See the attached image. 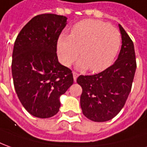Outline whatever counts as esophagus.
<instances>
[{"label": "esophagus", "mask_w": 147, "mask_h": 147, "mask_svg": "<svg viewBox=\"0 0 147 147\" xmlns=\"http://www.w3.org/2000/svg\"><path fill=\"white\" fill-rule=\"evenodd\" d=\"M78 73H76V72H73V76H74V82L77 81V78H78Z\"/></svg>", "instance_id": "34e87169"}]
</instances>
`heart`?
<instances>
[{
  "label": "heart",
  "instance_id": "heart-1",
  "mask_svg": "<svg viewBox=\"0 0 147 147\" xmlns=\"http://www.w3.org/2000/svg\"><path fill=\"white\" fill-rule=\"evenodd\" d=\"M122 45L118 29L98 20L87 19L73 26L70 35L62 33L57 40V53L61 63L69 66L80 55V69L100 72L108 67Z\"/></svg>",
  "mask_w": 147,
  "mask_h": 147
}]
</instances>
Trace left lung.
I'll list each match as a JSON object with an SVG mask.
<instances>
[{"mask_svg": "<svg viewBox=\"0 0 147 147\" xmlns=\"http://www.w3.org/2000/svg\"><path fill=\"white\" fill-rule=\"evenodd\" d=\"M122 48L118 59L104 71L80 75L77 82L82 88L80 98L82 113L91 121L106 122L121 111L131 90L136 70L132 40L121 25Z\"/></svg>", "mask_w": 147, "mask_h": 147, "instance_id": "8db88e82", "label": "left lung"}]
</instances>
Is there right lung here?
<instances>
[{"mask_svg": "<svg viewBox=\"0 0 147 147\" xmlns=\"http://www.w3.org/2000/svg\"><path fill=\"white\" fill-rule=\"evenodd\" d=\"M67 18L35 16L22 28L13 46L12 74L16 93L29 114L40 118L57 114L60 97L72 84L71 69L61 65L57 44Z\"/></svg>", "mask_w": 147, "mask_h": 147, "instance_id": "add662e5", "label": "right lung"}]
</instances>
